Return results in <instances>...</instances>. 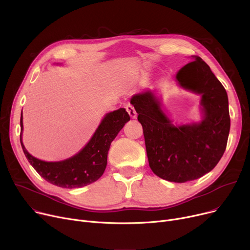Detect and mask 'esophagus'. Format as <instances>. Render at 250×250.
I'll return each mask as SVG.
<instances>
[{"label": "esophagus", "instance_id": "1", "mask_svg": "<svg viewBox=\"0 0 250 250\" xmlns=\"http://www.w3.org/2000/svg\"><path fill=\"white\" fill-rule=\"evenodd\" d=\"M125 109H126L127 113L129 114L130 118H133V120H135V118L137 117V112H136L135 108H134V107L132 106V105H126V107H125Z\"/></svg>", "mask_w": 250, "mask_h": 250}]
</instances>
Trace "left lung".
Here are the masks:
<instances>
[{
	"label": "left lung",
	"instance_id": "8db88e82",
	"mask_svg": "<svg viewBox=\"0 0 250 250\" xmlns=\"http://www.w3.org/2000/svg\"><path fill=\"white\" fill-rule=\"evenodd\" d=\"M175 79L180 88L201 96L200 122L173 124L157 89L138 92L130 104L143 126L152 171L182 183L202 177L218 164L227 146L230 115L225 88L200 57H192Z\"/></svg>",
	"mask_w": 250,
	"mask_h": 250
}]
</instances>
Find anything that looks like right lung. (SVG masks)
I'll return each instance as SVG.
<instances>
[{"label":"right lung","mask_w":250,"mask_h":250,"mask_svg":"<svg viewBox=\"0 0 250 250\" xmlns=\"http://www.w3.org/2000/svg\"><path fill=\"white\" fill-rule=\"evenodd\" d=\"M128 121L129 115L125 108L106 113L93 136L77 154L62 161L47 162L35 158L26 150L22 141L23 115L21 113L20 142L28 162L46 181L63 188H82L102 176L107 165L110 144Z\"/></svg>","instance_id":"obj_1"}]
</instances>
